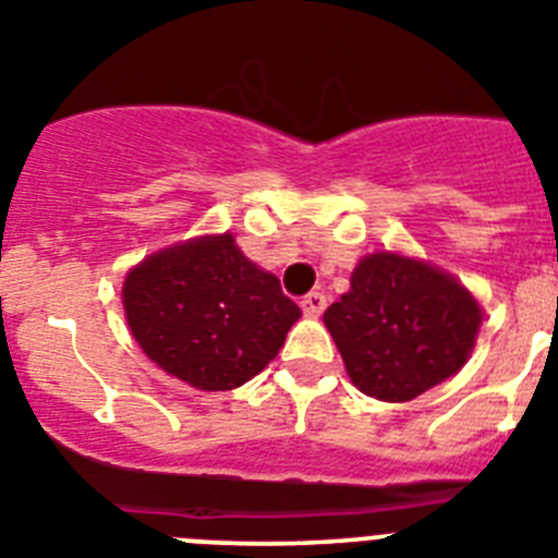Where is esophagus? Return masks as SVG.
I'll list each match as a JSON object with an SVG mask.
<instances>
[{"label":"esophagus","mask_w":558,"mask_h":558,"mask_svg":"<svg viewBox=\"0 0 558 558\" xmlns=\"http://www.w3.org/2000/svg\"><path fill=\"white\" fill-rule=\"evenodd\" d=\"M325 307H327V296L325 293H318V290H313V293H307V296L302 299L304 316H322Z\"/></svg>","instance_id":"obj_1"}]
</instances>
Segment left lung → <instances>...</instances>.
Instances as JSON below:
<instances>
[{
	"instance_id": "obj_1",
	"label": "left lung",
	"mask_w": 558,
	"mask_h": 558,
	"mask_svg": "<svg viewBox=\"0 0 558 558\" xmlns=\"http://www.w3.org/2000/svg\"><path fill=\"white\" fill-rule=\"evenodd\" d=\"M325 325L352 384L378 401L403 403L469 361L483 311L446 270L378 251L355 265Z\"/></svg>"
}]
</instances>
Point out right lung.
<instances>
[{"label": "right lung", "mask_w": 558, "mask_h": 558, "mask_svg": "<svg viewBox=\"0 0 558 558\" xmlns=\"http://www.w3.org/2000/svg\"><path fill=\"white\" fill-rule=\"evenodd\" d=\"M123 311L141 350L203 392L242 387L276 359L302 311L231 233L146 256L126 274Z\"/></svg>", "instance_id": "right-lung-1"}]
</instances>
